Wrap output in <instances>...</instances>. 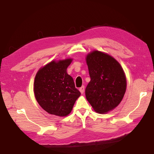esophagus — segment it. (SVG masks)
Returning <instances> with one entry per match:
<instances>
[{"label":"esophagus","instance_id":"obj_1","mask_svg":"<svg viewBox=\"0 0 154 154\" xmlns=\"http://www.w3.org/2000/svg\"><path fill=\"white\" fill-rule=\"evenodd\" d=\"M79 91L81 92V94H83L84 93V91H85V86H82L81 87V88H79Z\"/></svg>","mask_w":154,"mask_h":154}]
</instances>
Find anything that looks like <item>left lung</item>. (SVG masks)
I'll return each instance as SVG.
<instances>
[{"instance_id":"obj_1","label":"left lung","mask_w":154,"mask_h":154,"mask_svg":"<svg viewBox=\"0 0 154 154\" xmlns=\"http://www.w3.org/2000/svg\"><path fill=\"white\" fill-rule=\"evenodd\" d=\"M91 80L85 96L94 110L108 113L121 103L127 89V79L121 65L108 54L94 50L86 56Z\"/></svg>"}]
</instances>
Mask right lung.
Here are the masks:
<instances>
[{
    "label": "right lung",
    "mask_w": 154,
    "mask_h": 154,
    "mask_svg": "<svg viewBox=\"0 0 154 154\" xmlns=\"http://www.w3.org/2000/svg\"><path fill=\"white\" fill-rule=\"evenodd\" d=\"M72 58L52 60L35 75L33 91L36 100L47 112L58 116L71 113L81 93L66 72Z\"/></svg>",
    "instance_id": "1"
}]
</instances>
